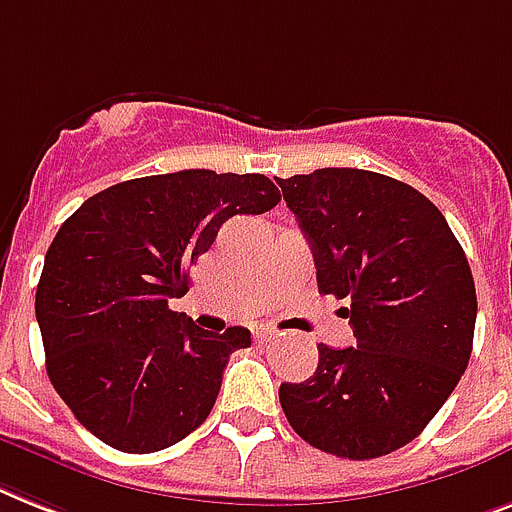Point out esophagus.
<instances>
[{
	"instance_id": "obj_1",
	"label": "esophagus",
	"mask_w": 512,
	"mask_h": 512,
	"mask_svg": "<svg viewBox=\"0 0 512 512\" xmlns=\"http://www.w3.org/2000/svg\"><path fill=\"white\" fill-rule=\"evenodd\" d=\"M255 339H257V344H268L276 339V331H270V328H260V331L255 334Z\"/></svg>"
}]
</instances>
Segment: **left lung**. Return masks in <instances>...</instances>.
Returning a JSON list of instances; mask_svg holds the SVG:
<instances>
[{"label": "left lung", "mask_w": 512, "mask_h": 512, "mask_svg": "<svg viewBox=\"0 0 512 512\" xmlns=\"http://www.w3.org/2000/svg\"><path fill=\"white\" fill-rule=\"evenodd\" d=\"M318 270L347 299L357 347L318 344V368L281 384L286 421L321 452L371 460L426 429L468 368L476 326L471 268L431 199L373 170L276 178Z\"/></svg>", "instance_id": "8db88e82"}]
</instances>
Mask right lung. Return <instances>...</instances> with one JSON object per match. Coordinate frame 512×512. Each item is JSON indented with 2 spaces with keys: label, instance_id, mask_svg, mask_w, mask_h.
<instances>
[{
  "label": "right lung",
  "instance_id": "obj_1",
  "mask_svg": "<svg viewBox=\"0 0 512 512\" xmlns=\"http://www.w3.org/2000/svg\"><path fill=\"white\" fill-rule=\"evenodd\" d=\"M260 173L178 170L89 197L44 257L36 321L47 373L81 426L120 452L165 450L205 423L247 328H199L168 299L234 215L268 213Z\"/></svg>",
  "mask_w": 512,
  "mask_h": 512
}]
</instances>
